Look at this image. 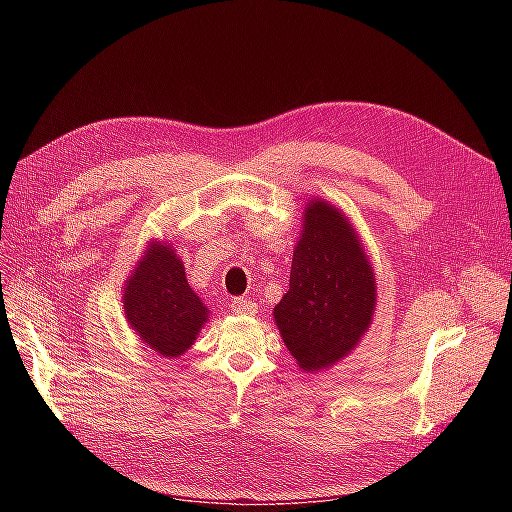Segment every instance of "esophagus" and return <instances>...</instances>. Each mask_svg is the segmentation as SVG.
<instances>
[{
  "label": "esophagus",
  "instance_id": "1",
  "mask_svg": "<svg viewBox=\"0 0 512 512\" xmlns=\"http://www.w3.org/2000/svg\"><path fill=\"white\" fill-rule=\"evenodd\" d=\"M230 309H232V312H235L237 316H252V314H256V303L247 301V299H243V297H237V299L230 301Z\"/></svg>",
  "mask_w": 512,
  "mask_h": 512
}]
</instances>
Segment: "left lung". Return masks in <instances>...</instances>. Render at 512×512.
<instances>
[{"mask_svg":"<svg viewBox=\"0 0 512 512\" xmlns=\"http://www.w3.org/2000/svg\"><path fill=\"white\" fill-rule=\"evenodd\" d=\"M376 309V275L346 215L327 200L305 207L292 254L290 288L273 318L303 371L342 361L369 329Z\"/></svg>","mask_w":512,"mask_h":512,"instance_id":"1","label":"left lung"}]
</instances>
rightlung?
I'll use <instances>...</instances> for the list:
<instances>
[{"mask_svg": "<svg viewBox=\"0 0 512 512\" xmlns=\"http://www.w3.org/2000/svg\"><path fill=\"white\" fill-rule=\"evenodd\" d=\"M123 312L151 350L175 359L209 320V309L190 288L181 258L168 243L151 241L123 286Z\"/></svg>", "mask_w": 512, "mask_h": 512, "instance_id": "1", "label": "right lung"}]
</instances>
